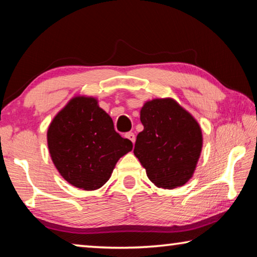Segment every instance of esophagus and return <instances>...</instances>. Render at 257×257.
<instances>
[{
	"label": "esophagus",
	"mask_w": 257,
	"mask_h": 257,
	"mask_svg": "<svg viewBox=\"0 0 257 257\" xmlns=\"http://www.w3.org/2000/svg\"><path fill=\"white\" fill-rule=\"evenodd\" d=\"M125 137H127V138L129 139V141H132L133 144L135 143V141H136V137H135L134 133H128V134H125Z\"/></svg>",
	"instance_id": "obj_1"
}]
</instances>
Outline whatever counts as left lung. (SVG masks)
<instances>
[{
  "label": "left lung",
  "instance_id": "8db88e82",
  "mask_svg": "<svg viewBox=\"0 0 257 257\" xmlns=\"http://www.w3.org/2000/svg\"><path fill=\"white\" fill-rule=\"evenodd\" d=\"M144 130L134 154L153 184L163 189L184 186L194 176L203 149L197 120L171 97L146 101L141 108Z\"/></svg>",
  "mask_w": 257,
  "mask_h": 257
}]
</instances>
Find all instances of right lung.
Wrapping results in <instances>:
<instances>
[{"instance_id":"right-lung-1","label":"right lung","mask_w":257,"mask_h":257,"mask_svg":"<svg viewBox=\"0 0 257 257\" xmlns=\"http://www.w3.org/2000/svg\"><path fill=\"white\" fill-rule=\"evenodd\" d=\"M46 137L61 177L87 191L105 185L119 159L133 150V143L115 132L98 99L86 95L73 96L56 113Z\"/></svg>"}]
</instances>
